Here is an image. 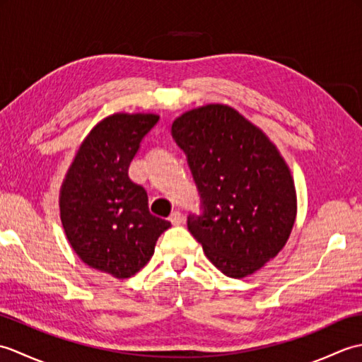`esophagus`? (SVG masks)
<instances>
[{
    "instance_id": "obj_1",
    "label": "esophagus",
    "mask_w": 362,
    "mask_h": 362,
    "mask_svg": "<svg viewBox=\"0 0 362 362\" xmlns=\"http://www.w3.org/2000/svg\"><path fill=\"white\" fill-rule=\"evenodd\" d=\"M182 214L180 211H173L171 216H169V221H171L173 226H180L182 224Z\"/></svg>"
}]
</instances>
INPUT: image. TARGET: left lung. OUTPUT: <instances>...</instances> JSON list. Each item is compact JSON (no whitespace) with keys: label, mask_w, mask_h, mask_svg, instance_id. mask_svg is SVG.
Here are the masks:
<instances>
[{"label":"left lung","mask_w":362,"mask_h":362,"mask_svg":"<svg viewBox=\"0 0 362 362\" xmlns=\"http://www.w3.org/2000/svg\"><path fill=\"white\" fill-rule=\"evenodd\" d=\"M202 197L188 230L222 274L243 279L275 258L297 216L291 169L276 146L233 107L206 104L173 122Z\"/></svg>","instance_id":"obj_1"}]
</instances>
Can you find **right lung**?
I'll use <instances>...</instances> for the list:
<instances>
[{"label": "right lung", "mask_w": 362, "mask_h": 362, "mask_svg": "<svg viewBox=\"0 0 362 362\" xmlns=\"http://www.w3.org/2000/svg\"><path fill=\"white\" fill-rule=\"evenodd\" d=\"M156 113H113L79 146L59 193L60 221L83 263L115 279H129L148 263L171 222L149 213L148 194L129 177Z\"/></svg>", "instance_id": "right-lung-1"}]
</instances>
